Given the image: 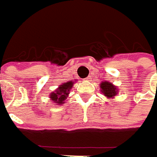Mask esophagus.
Masks as SVG:
<instances>
[{
    "label": "esophagus",
    "mask_w": 157,
    "mask_h": 157,
    "mask_svg": "<svg viewBox=\"0 0 157 157\" xmlns=\"http://www.w3.org/2000/svg\"><path fill=\"white\" fill-rule=\"evenodd\" d=\"M91 78H91V76H88L87 78H85L84 80H85V81H90V80H91Z\"/></svg>",
    "instance_id": "esophagus-1"
}]
</instances>
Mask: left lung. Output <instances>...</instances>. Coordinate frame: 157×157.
<instances>
[{
    "mask_svg": "<svg viewBox=\"0 0 157 157\" xmlns=\"http://www.w3.org/2000/svg\"><path fill=\"white\" fill-rule=\"evenodd\" d=\"M100 88H101V93L107 97L108 99H113L114 96L118 94V90L116 86H114L112 83L107 81H103L100 84Z\"/></svg>",
    "mask_w": 157,
    "mask_h": 157,
    "instance_id": "8db88e82",
    "label": "left lung"
}]
</instances>
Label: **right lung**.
<instances>
[{
  "instance_id": "right-lung-1",
  "label": "right lung",
  "mask_w": 157,
  "mask_h": 157,
  "mask_svg": "<svg viewBox=\"0 0 157 157\" xmlns=\"http://www.w3.org/2000/svg\"><path fill=\"white\" fill-rule=\"evenodd\" d=\"M73 83H74L73 81H69L60 85L55 92H52L51 94V95H50L51 100L53 102H55L57 105L63 104L64 101L67 99L68 95H69L70 90L72 87Z\"/></svg>"
}]
</instances>
